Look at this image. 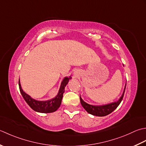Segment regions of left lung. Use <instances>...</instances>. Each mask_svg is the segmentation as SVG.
Listing matches in <instances>:
<instances>
[{"label":"left lung","mask_w":146,"mask_h":146,"mask_svg":"<svg viewBox=\"0 0 146 146\" xmlns=\"http://www.w3.org/2000/svg\"><path fill=\"white\" fill-rule=\"evenodd\" d=\"M125 88L126 85L125 86L122 95H121L120 98L117 101V102L111 103L110 104H108V105L103 106L91 105L90 104H88L87 103L84 102L81 98V96H80V101H81V103L83 108H84L86 110V111L88 112L89 113L93 115L94 116H98V117H104V116L108 115V114L111 113L112 111H113L115 110L117 108L118 106L120 105V103H121V100H122L123 98L125 91Z\"/></svg>","instance_id":"8db88e82"}]
</instances>
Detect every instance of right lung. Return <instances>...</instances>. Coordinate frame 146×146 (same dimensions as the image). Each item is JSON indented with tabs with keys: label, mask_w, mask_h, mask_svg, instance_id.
Returning a JSON list of instances; mask_svg holds the SVG:
<instances>
[{
	"label": "right lung",
	"mask_w": 146,
	"mask_h": 146,
	"mask_svg": "<svg viewBox=\"0 0 146 146\" xmlns=\"http://www.w3.org/2000/svg\"><path fill=\"white\" fill-rule=\"evenodd\" d=\"M70 79H71V77H65L61 83L60 88L59 89V91L57 95L54 98L48 101H37L33 99L28 94L23 91L21 88V86L20 81L19 79V90L23 98L26 101V102L35 111L44 113L54 112L60 107L61 105L62 99V97H63V94L64 93L65 87L68 84Z\"/></svg>",
	"instance_id": "right-lung-1"
}]
</instances>
